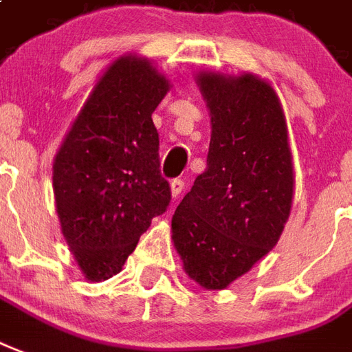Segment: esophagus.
Returning a JSON list of instances; mask_svg holds the SVG:
<instances>
[{
    "instance_id": "obj_1",
    "label": "esophagus",
    "mask_w": 352,
    "mask_h": 352,
    "mask_svg": "<svg viewBox=\"0 0 352 352\" xmlns=\"http://www.w3.org/2000/svg\"><path fill=\"white\" fill-rule=\"evenodd\" d=\"M184 187H186L184 179H173V182H170V192H173V197L178 198L179 195H182V191H184Z\"/></svg>"
}]
</instances>
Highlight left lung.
Listing matches in <instances>:
<instances>
[{"mask_svg":"<svg viewBox=\"0 0 352 352\" xmlns=\"http://www.w3.org/2000/svg\"><path fill=\"white\" fill-rule=\"evenodd\" d=\"M211 115L206 170L174 211L186 273L224 289L276 245L293 198V165L278 98L252 74H200Z\"/></svg>","mask_w":352,"mask_h":352,"instance_id":"left-lung-1","label":"left lung"}]
</instances>
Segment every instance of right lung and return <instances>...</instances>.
<instances>
[{
    "label": "right lung",
    "instance_id": "obj_1",
    "mask_svg": "<svg viewBox=\"0 0 352 352\" xmlns=\"http://www.w3.org/2000/svg\"><path fill=\"white\" fill-rule=\"evenodd\" d=\"M168 81L146 59L122 57L102 76L54 163L60 228L85 278L120 273L152 219L170 204L152 113Z\"/></svg>",
    "mask_w": 352,
    "mask_h": 352
}]
</instances>
